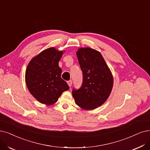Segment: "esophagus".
Segmentation results:
<instances>
[{
    "mask_svg": "<svg viewBox=\"0 0 150 150\" xmlns=\"http://www.w3.org/2000/svg\"><path fill=\"white\" fill-rule=\"evenodd\" d=\"M67 83H68V86H69V87H71V86H72V83H73V81H72L71 80H70V81H68L67 82Z\"/></svg>",
    "mask_w": 150,
    "mask_h": 150,
    "instance_id": "esophagus-1",
    "label": "esophagus"
}]
</instances>
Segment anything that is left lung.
<instances>
[{"label": "left lung", "mask_w": 150, "mask_h": 150, "mask_svg": "<svg viewBox=\"0 0 150 150\" xmlns=\"http://www.w3.org/2000/svg\"><path fill=\"white\" fill-rule=\"evenodd\" d=\"M83 73V82L72 94L76 104L83 110H92L108 98L113 86V77L101 53L90 47L80 48L76 52Z\"/></svg>", "instance_id": "obj_1"}]
</instances>
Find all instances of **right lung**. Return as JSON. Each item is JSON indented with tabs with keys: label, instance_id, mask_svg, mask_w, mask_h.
Masks as SVG:
<instances>
[{
	"label": "right lung",
	"instance_id": "right-lung-1",
	"mask_svg": "<svg viewBox=\"0 0 150 150\" xmlns=\"http://www.w3.org/2000/svg\"><path fill=\"white\" fill-rule=\"evenodd\" d=\"M64 52L50 47L33 57L28 65L25 73L27 87L41 103H55L62 93L69 89L62 79V71L58 66Z\"/></svg>",
	"mask_w": 150,
	"mask_h": 150
}]
</instances>
